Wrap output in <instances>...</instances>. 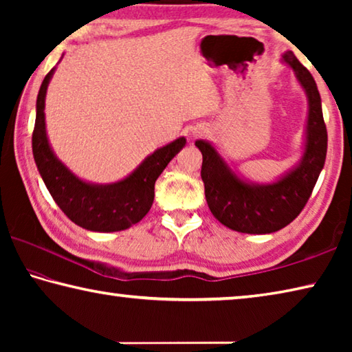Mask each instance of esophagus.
I'll use <instances>...</instances> for the list:
<instances>
[{
  "mask_svg": "<svg viewBox=\"0 0 352 352\" xmlns=\"http://www.w3.org/2000/svg\"><path fill=\"white\" fill-rule=\"evenodd\" d=\"M204 133H205V129H200V127H199V129H194V135H195V136H197V135H204Z\"/></svg>",
  "mask_w": 352,
  "mask_h": 352,
  "instance_id": "34e87169",
  "label": "esophagus"
}]
</instances>
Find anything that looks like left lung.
<instances>
[{
	"instance_id": "1",
	"label": "left lung",
	"mask_w": 352,
	"mask_h": 352,
	"mask_svg": "<svg viewBox=\"0 0 352 352\" xmlns=\"http://www.w3.org/2000/svg\"><path fill=\"white\" fill-rule=\"evenodd\" d=\"M283 58L294 68L309 99L305 155L294 170L272 184L247 183L228 168L210 142L195 141L204 155L200 174L208 206L220 223L239 233L269 234L287 226L306 206L324 166L327 132L317 83L294 52L287 51Z\"/></svg>"
}]
</instances>
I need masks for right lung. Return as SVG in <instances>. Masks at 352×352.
<instances>
[{
	"label": "right lung",
	"instance_id": "1",
	"mask_svg": "<svg viewBox=\"0 0 352 352\" xmlns=\"http://www.w3.org/2000/svg\"><path fill=\"white\" fill-rule=\"evenodd\" d=\"M54 68L41 82L37 96V116L32 132L35 164L47 190L71 222L90 231L111 233L127 230L146 216L153 204L155 182L166 166L186 144L178 138L142 162L132 174L111 184H91L77 178L58 162L47 142L45 129V98Z\"/></svg>",
	"mask_w": 352,
	"mask_h": 352
}]
</instances>
